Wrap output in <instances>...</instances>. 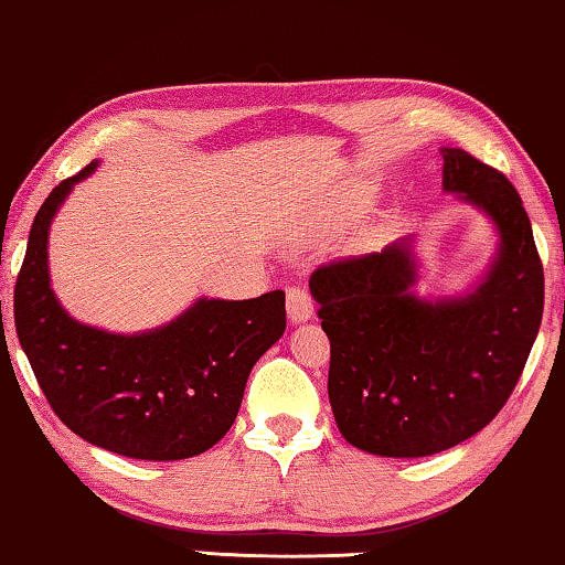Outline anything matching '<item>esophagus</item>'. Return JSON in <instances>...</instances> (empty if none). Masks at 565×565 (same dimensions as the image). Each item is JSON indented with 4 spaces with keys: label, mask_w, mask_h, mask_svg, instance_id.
<instances>
[{
    "label": "esophagus",
    "mask_w": 565,
    "mask_h": 565,
    "mask_svg": "<svg viewBox=\"0 0 565 565\" xmlns=\"http://www.w3.org/2000/svg\"><path fill=\"white\" fill-rule=\"evenodd\" d=\"M286 309H289V320L294 324L312 320L315 315L312 297H309V291L301 289V286H291V289H286Z\"/></svg>",
    "instance_id": "obj_1"
}]
</instances>
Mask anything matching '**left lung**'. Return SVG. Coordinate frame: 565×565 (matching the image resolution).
I'll return each mask as SVG.
<instances>
[{"instance_id":"left-lung-1","label":"left lung","mask_w":565,"mask_h":565,"mask_svg":"<svg viewBox=\"0 0 565 565\" xmlns=\"http://www.w3.org/2000/svg\"><path fill=\"white\" fill-rule=\"evenodd\" d=\"M440 153L445 192L499 230L494 264L471 294L419 299L412 237L309 279L330 338L338 430L373 456H433L483 430L518 386L543 320V264L518 189L466 150Z\"/></svg>"}]
</instances>
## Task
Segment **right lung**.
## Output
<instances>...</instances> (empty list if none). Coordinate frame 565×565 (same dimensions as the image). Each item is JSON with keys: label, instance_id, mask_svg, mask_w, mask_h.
<instances>
[{"label": "right lung", "instance_id": "obj_1", "mask_svg": "<svg viewBox=\"0 0 565 565\" xmlns=\"http://www.w3.org/2000/svg\"><path fill=\"white\" fill-rule=\"evenodd\" d=\"M86 166L47 194L14 284V328L47 404L71 433L140 460L200 456L241 409L256 361L286 330L284 291L196 299L177 320L117 335L74 320L51 289L47 233Z\"/></svg>", "mask_w": 565, "mask_h": 565}]
</instances>
